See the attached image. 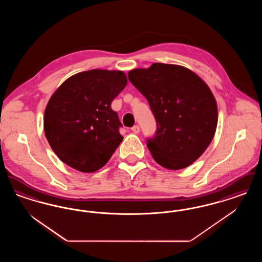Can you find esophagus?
I'll return each mask as SVG.
<instances>
[{
	"label": "esophagus",
	"mask_w": 262,
	"mask_h": 262,
	"mask_svg": "<svg viewBox=\"0 0 262 262\" xmlns=\"http://www.w3.org/2000/svg\"><path fill=\"white\" fill-rule=\"evenodd\" d=\"M132 130H133L135 134H138V133L140 132V128H139L138 125H134V126L132 127Z\"/></svg>",
	"instance_id": "1"
}]
</instances>
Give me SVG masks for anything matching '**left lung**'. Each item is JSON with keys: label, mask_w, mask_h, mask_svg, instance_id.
Instances as JSON below:
<instances>
[{"label": "left lung", "mask_w": 262, "mask_h": 262, "mask_svg": "<svg viewBox=\"0 0 262 262\" xmlns=\"http://www.w3.org/2000/svg\"><path fill=\"white\" fill-rule=\"evenodd\" d=\"M129 81L147 99L157 130L147 139L154 160L169 170L196 161L214 137L218 109L210 88L179 64L154 62L128 72Z\"/></svg>", "instance_id": "1"}]
</instances>
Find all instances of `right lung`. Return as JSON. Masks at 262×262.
Segmentation results:
<instances>
[{"label":"right lung","mask_w":262,"mask_h":262,"mask_svg":"<svg viewBox=\"0 0 262 262\" xmlns=\"http://www.w3.org/2000/svg\"><path fill=\"white\" fill-rule=\"evenodd\" d=\"M126 83L122 71L94 69L72 75L53 93L44 113V132L61 161L93 173L110 160L124 138L111 103Z\"/></svg>","instance_id":"right-lung-1"}]
</instances>
